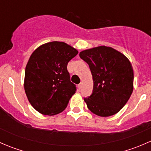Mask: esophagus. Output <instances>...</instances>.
Returning <instances> with one entry per match:
<instances>
[{
  "label": "esophagus",
  "instance_id": "34e87169",
  "mask_svg": "<svg viewBox=\"0 0 151 151\" xmlns=\"http://www.w3.org/2000/svg\"><path fill=\"white\" fill-rule=\"evenodd\" d=\"M78 88H79V90H81V88H82V83H80V84L78 85Z\"/></svg>",
  "mask_w": 151,
  "mask_h": 151
}]
</instances>
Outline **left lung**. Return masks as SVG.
Segmentation results:
<instances>
[{
	"instance_id": "obj_1",
	"label": "left lung",
	"mask_w": 151,
	"mask_h": 151,
	"mask_svg": "<svg viewBox=\"0 0 151 151\" xmlns=\"http://www.w3.org/2000/svg\"><path fill=\"white\" fill-rule=\"evenodd\" d=\"M80 57L89 66L93 81L92 94L84 99L88 109L101 117L118 113L133 91L134 71L129 59L106 46L83 50Z\"/></svg>"
}]
</instances>
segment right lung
<instances>
[{"mask_svg":"<svg viewBox=\"0 0 151 151\" xmlns=\"http://www.w3.org/2000/svg\"><path fill=\"white\" fill-rule=\"evenodd\" d=\"M77 54L76 49L62 42L44 44L32 53L25 67L24 88L36 111L54 115L66 109L77 91L67 64Z\"/></svg>","mask_w":151,"mask_h":151,"instance_id":"add662e5","label":"right lung"}]
</instances>
